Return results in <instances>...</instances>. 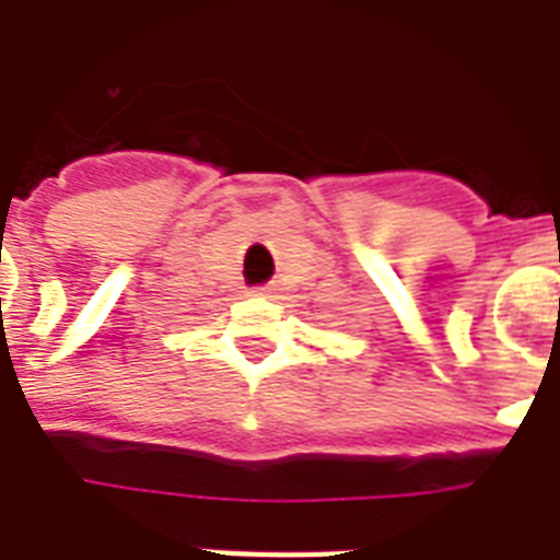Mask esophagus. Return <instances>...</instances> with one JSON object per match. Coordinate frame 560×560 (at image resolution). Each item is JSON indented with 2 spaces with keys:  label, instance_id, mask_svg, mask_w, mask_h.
<instances>
[{
  "label": "esophagus",
  "instance_id": "1",
  "mask_svg": "<svg viewBox=\"0 0 560 560\" xmlns=\"http://www.w3.org/2000/svg\"><path fill=\"white\" fill-rule=\"evenodd\" d=\"M252 293H255V296H264V293H267V288H255Z\"/></svg>",
  "mask_w": 560,
  "mask_h": 560
}]
</instances>
